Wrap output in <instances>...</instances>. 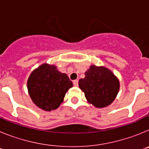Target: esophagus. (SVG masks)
<instances>
[{"label": "esophagus", "instance_id": "34e87169", "mask_svg": "<svg viewBox=\"0 0 149 149\" xmlns=\"http://www.w3.org/2000/svg\"><path fill=\"white\" fill-rule=\"evenodd\" d=\"M73 84L74 86H78V81H77V80H74V81H73Z\"/></svg>", "mask_w": 149, "mask_h": 149}]
</instances>
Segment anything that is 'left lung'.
<instances>
[{"instance_id":"1","label":"left lung","mask_w":149,"mask_h":149,"mask_svg":"<svg viewBox=\"0 0 149 149\" xmlns=\"http://www.w3.org/2000/svg\"><path fill=\"white\" fill-rule=\"evenodd\" d=\"M78 85L88 102L98 108L110 105L119 90L116 76L106 67L95 65L85 72V77L80 79Z\"/></svg>"}]
</instances>
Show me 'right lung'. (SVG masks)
Returning <instances> with one entry per match:
<instances>
[{
  "instance_id": "obj_1",
  "label": "right lung",
  "mask_w": 149,
  "mask_h": 149,
  "mask_svg": "<svg viewBox=\"0 0 149 149\" xmlns=\"http://www.w3.org/2000/svg\"><path fill=\"white\" fill-rule=\"evenodd\" d=\"M73 86L66 74L54 65L44 63L30 74L27 89L33 102L45 111L56 110L63 101L67 91Z\"/></svg>"
}]
</instances>
